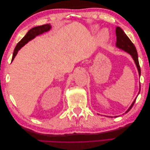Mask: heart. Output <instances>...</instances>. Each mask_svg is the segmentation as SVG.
<instances>
[{"label": "heart", "instance_id": "obj_1", "mask_svg": "<svg viewBox=\"0 0 150 150\" xmlns=\"http://www.w3.org/2000/svg\"><path fill=\"white\" fill-rule=\"evenodd\" d=\"M93 29L94 30H96L98 29V27L94 26ZM98 38L99 40H101L103 42L107 41L109 39V34L108 33V31L105 29H102L98 34Z\"/></svg>", "mask_w": 150, "mask_h": 150}]
</instances>
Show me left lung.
I'll list each match as a JSON object with an SVG mask.
<instances>
[{"mask_svg":"<svg viewBox=\"0 0 150 150\" xmlns=\"http://www.w3.org/2000/svg\"><path fill=\"white\" fill-rule=\"evenodd\" d=\"M116 46L119 48L122 51H124L126 52H128L129 54L132 57L133 59L134 60L135 64L137 67V69L138 71V73L139 76L140 77L141 76V69H140V66L139 64V61H138V52L137 51V49H136L133 43L131 41V40L129 39L128 36L126 35V34L125 33V32L123 31L121 28L120 27H116ZM140 84H139V91L138 94H139L140 92ZM137 98L134 99V100L133 101V103L131 104V105L129 106L128 108V110H127L125 113L128 112L131 108H132L133 106L134 105V104L136 101V99H137ZM117 117V116H115ZM111 117H112L111 116Z\"/></svg>","mask_w":150,"mask_h":150,"instance_id":"obj_1","label":"left lung"}]
</instances>
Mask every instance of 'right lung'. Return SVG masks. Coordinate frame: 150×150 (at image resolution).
<instances>
[{
	"mask_svg": "<svg viewBox=\"0 0 150 150\" xmlns=\"http://www.w3.org/2000/svg\"><path fill=\"white\" fill-rule=\"evenodd\" d=\"M51 29V25L49 24H44L42 25L35 27V28H33L31 29H30L28 32V33L25 34L24 37L21 39V41L19 42V43H18L17 44V46H16L14 51H13L12 61H13V59H14L15 57L16 56L18 51H19L25 44H26L32 39H34L36 36H38L40 34H42L44 33H46V32L49 31Z\"/></svg>",
	"mask_w": 150,
	"mask_h": 150,
	"instance_id": "add662e5",
	"label": "right lung"
}]
</instances>
